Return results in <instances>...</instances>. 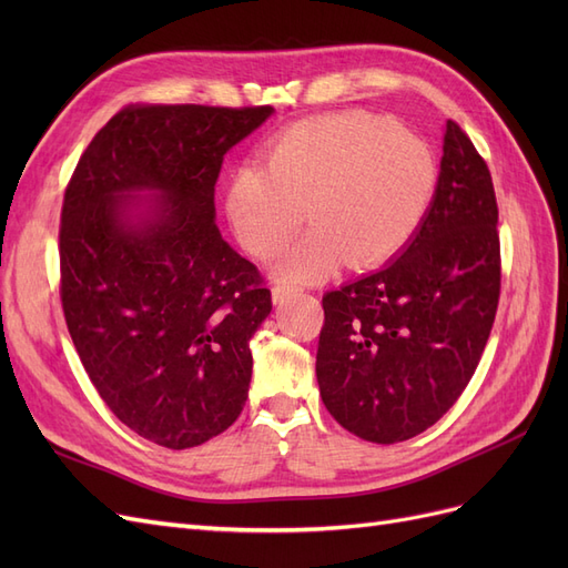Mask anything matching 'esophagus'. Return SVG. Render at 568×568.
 <instances>
[{
  "instance_id": "esophagus-1",
  "label": "esophagus",
  "mask_w": 568,
  "mask_h": 568,
  "mask_svg": "<svg viewBox=\"0 0 568 568\" xmlns=\"http://www.w3.org/2000/svg\"><path fill=\"white\" fill-rule=\"evenodd\" d=\"M298 294L296 288H288V286H274L272 288V301H274V305H282V303H286V301H291Z\"/></svg>"
}]
</instances>
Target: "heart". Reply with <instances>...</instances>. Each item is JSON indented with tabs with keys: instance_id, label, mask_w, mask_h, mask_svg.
I'll list each match as a JSON object with an SVG mask.
<instances>
[{
	"instance_id": "b5f03b06",
	"label": "heart",
	"mask_w": 568,
	"mask_h": 568,
	"mask_svg": "<svg viewBox=\"0 0 568 568\" xmlns=\"http://www.w3.org/2000/svg\"><path fill=\"white\" fill-rule=\"evenodd\" d=\"M438 184L434 151L415 132L372 113L303 120L274 136L263 165L236 170L230 225L248 253H280L307 217L313 230L274 263V280L315 284L346 261H393L417 234Z\"/></svg>"
}]
</instances>
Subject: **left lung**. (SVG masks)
<instances>
[{
	"instance_id": "8db88e82",
	"label": "left lung",
	"mask_w": 568,
	"mask_h": 568,
	"mask_svg": "<svg viewBox=\"0 0 568 568\" xmlns=\"http://www.w3.org/2000/svg\"><path fill=\"white\" fill-rule=\"evenodd\" d=\"M500 298L497 201L486 161L448 120L436 194L400 255L322 298L324 407L369 443L434 426L474 376Z\"/></svg>"
}]
</instances>
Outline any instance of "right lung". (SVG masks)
Wrapping results in <instances>:
<instances>
[{
  "mask_svg": "<svg viewBox=\"0 0 568 568\" xmlns=\"http://www.w3.org/2000/svg\"><path fill=\"white\" fill-rule=\"evenodd\" d=\"M272 111L128 106L94 134L65 186L68 332L113 415L170 450L222 434L248 398V341L272 296L220 236L215 182L225 153Z\"/></svg>",
  "mask_w": 568,
  "mask_h": 568,
  "instance_id": "right-lung-1",
  "label": "right lung"
}]
</instances>
